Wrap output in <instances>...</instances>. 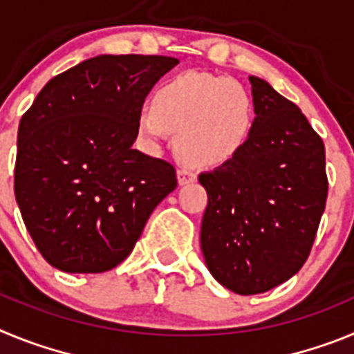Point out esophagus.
<instances>
[{"label": "esophagus", "instance_id": "esophagus-1", "mask_svg": "<svg viewBox=\"0 0 354 354\" xmlns=\"http://www.w3.org/2000/svg\"><path fill=\"white\" fill-rule=\"evenodd\" d=\"M177 179H179L180 186H186V184H192L196 180V174L192 170H187V168H180L177 171Z\"/></svg>", "mask_w": 354, "mask_h": 354}]
</instances>
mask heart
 Here are the masks:
<instances>
[{"label": "heart", "mask_w": 354, "mask_h": 354, "mask_svg": "<svg viewBox=\"0 0 354 354\" xmlns=\"http://www.w3.org/2000/svg\"><path fill=\"white\" fill-rule=\"evenodd\" d=\"M255 106L245 84L232 77L187 71L156 90L152 106H140L136 131L156 147L175 131L174 149L196 168H221L248 145Z\"/></svg>", "instance_id": "heart-1"}]
</instances>
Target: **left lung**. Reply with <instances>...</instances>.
Instances as JSON below:
<instances>
[{"mask_svg":"<svg viewBox=\"0 0 354 354\" xmlns=\"http://www.w3.org/2000/svg\"><path fill=\"white\" fill-rule=\"evenodd\" d=\"M255 127L221 168L198 175L207 192L200 246L228 290L261 294L301 270L328 195L324 143L301 109L250 76Z\"/></svg>","mask_w":354,"mask_h":354,"instance_id":"obj_1","label":"left lung"}]
</instances>
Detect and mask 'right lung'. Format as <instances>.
<instances>
[{"label": "right lung", "instance_id": "obj_1", "mask_svg": "<svg viewBox=\"0 0 354 354\" xmlns=\"http://www.w3.org/2000/svg\"><path fill=\"white\" fill-rule=\"evenodd\" d=\"M177 64L170 56L99 55L53 77L21 118L15 200L56 270H113L177 187L170 162L133 147L140 106Z\"/></svg>", "mask_w": 354, "mask_h": 354}]
</instances>
